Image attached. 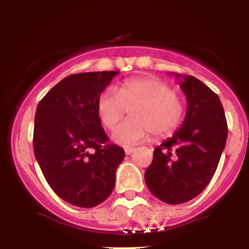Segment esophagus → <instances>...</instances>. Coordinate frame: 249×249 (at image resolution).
Returning a JSON list of instances; mask_svg holds the SVG:
<instances>
[{"instance_id":"obj_1","label":"esophagus","mask_w":249,"mask_h":249,"mask_svg":"<svg viewBox=\"0 0 249 249\" xmlns=\"http://www.w3.org/2000/svg\"><path fill=\"white\" fill-rule=\"evenodd\" d=\"M134 151H136V148H134V147H126V148H125V153H126L127 156H128V154H132Z\"/></svg>"}]
</instances>
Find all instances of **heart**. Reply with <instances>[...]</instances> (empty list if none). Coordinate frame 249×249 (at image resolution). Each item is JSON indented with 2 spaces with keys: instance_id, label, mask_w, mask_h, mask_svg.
I'll return each instance as SVG.
<instances>
[{
  "instance_id": "b5f03b06",
  "label": "heart",
  "mask_w": 249,
  "mask_h": 249,
  "mask_svg": "<svg viewBox=\"0 0 249 249\" xmlns=\"http://www.w3.org/2000/svg\"><path fill=\"white\" fill-rule=\"evenodd\" d=\"M97 116L108 130H113L130 110L128 121L122 123L112 134L117 144L132 146L146 141L148 131L156 138L167 136L178 127L184 116L181 99L172 88L157 77L127 79L112 91L97 98Z\"/></svg>"
}]
</instances>
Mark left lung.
<instances>
[{
    "label": "left lung",
    "instance_id": "left-lung-1",
    "mask_svg": "<svg viewBox=\"0 0 249 249\" xmlns=\"http://www.w3.org/2000/svg\"><path fill=\"white\" fill-rule=\"evenodd\" d=\"M180 79L179 73H174ZM179 85L187 99L181 126L153 151L145 182L154 196L170 205L184 204L206 188L227 141V122L219 96L193 76Z\"/></svg>",
    "mask_w": 249,
    "mask_h": 249
}]
</instances>
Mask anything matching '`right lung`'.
Returning <instances> with one entry per match:
<instances>
[{
    "label": "right lung",
    "mask_w": 249,
    "mask_h": 249,
    "mask_svg": "<svg viewBox=\"0 0 249 249\" xmlns=\"http://www.w3.org/2000/svg\"><path fill=\"white\" fill-rule=\"evenodd\" d=\"M119 71L70 75L56 84L36 108L34 152L43 176L59 198L95 207L113 191L125 157L108 144L97 116V98Z\"/></svg>",
    "instance_id": "1"
}]
</instances>
